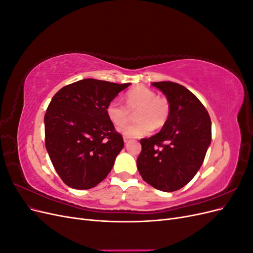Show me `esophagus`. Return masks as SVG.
I'll return each mask as SVG.
<instances>
[{
	"label": "esophagus",
	"instance_id": "34e87169",
	"mask_svg": "<svg viewBox=\"0 0 253 253\" xmlns=\"http://www.w3.org/2000/svg\"><path fill=\"white\" fill-rule=\"evenodd\" d=\"M129 140H131V139H129L128 137H126V136L124 137V141H125V143H126H126H128V142H129Z\"/></svg>",
	"mask_w": 253,
	"mask_h": 253
}]
</instances>
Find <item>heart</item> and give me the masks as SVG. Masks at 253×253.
Instances as JSON below:
<instances>
[{
    "label": "heart",
    "instance_id": "1",
    "mask_svg": "<svg viewBox=\"0 0 253 253\" xmlns=\"http://www.w3.org/2000/svg\"><path fill=\"white\" fill-rule=\"evenodd\" d=\"M126 106L118 99H114L106 106V115L113 125L121 126L128 120L129 110H139L135 115L138 123L118 128L128 138H140L149 135L153 127H162L169 116V103L148 87L138 86L129 90L126 96Z\"/></svg>",
    "mask_w": 253,
    "mask_h": 253
}]
</instances>
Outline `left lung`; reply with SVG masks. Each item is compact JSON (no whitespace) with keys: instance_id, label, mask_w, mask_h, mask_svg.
<instances>
[{"instance_id":"1","label":"left lung","mask_w":253,"mask_h":253,"mask_svg":"<svg viewBox=\"0 0 253 253\" xmlns=\"http://www.w3.org/2000/svg\"><path fill=\"white\" fill-rule=\"evenodd\" d=\"M169 102L162 131L141 139L137 168L142 179L164 192L179 190L202 167L211 143V119L198 98L171 81L152 83Z\"/></svg>"}]
</instances>
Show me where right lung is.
Masks as SVG:
<instances>
[{
  "mask_svg": "<svg viewBox=\"0 0 253 253\" xmlns=\"http://www.w3.org/2000/svg\"><path fill=\"white\" fill-rule=\"evenodd\" d=\"M129 84L83 79L52 97L44 117L45 147L68 187L94 188L111 172L125 143L106 106Z\"/></svg>",
  "mask_w": 253,
  "mask_h": 253,
  "instance_id": "1",
  "label": "right lung"
}]
</instances>
